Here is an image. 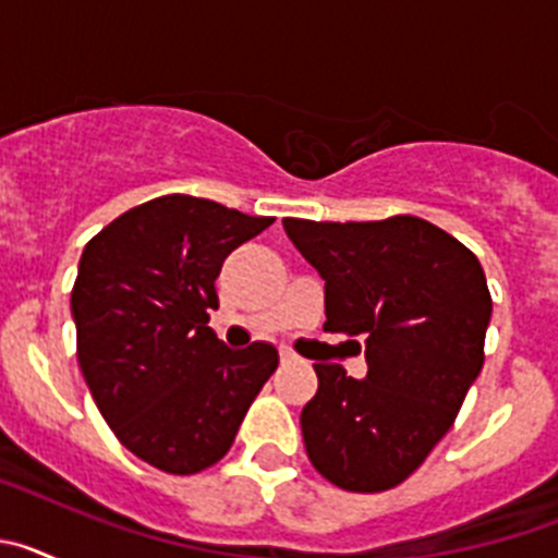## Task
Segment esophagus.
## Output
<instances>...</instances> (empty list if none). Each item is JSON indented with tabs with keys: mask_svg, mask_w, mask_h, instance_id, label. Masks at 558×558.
<instances>
[{
	"mask_svg": "<svg viewBox=\"0 0 558 558\" xmlns=\"http://www.w3.org/2000/svg\"><path fill=\"white\" fill-rule=\"evenodd\" d=\"M279 360H282V366H290V363H299V357H295V354L290 352V349H282V352H279Z\"/></svg>",
	"mask_w": 558,
	"mask_h": 558,
	"instance_id": "34e87169",
	"label": "esophagus"
}]
</instances>
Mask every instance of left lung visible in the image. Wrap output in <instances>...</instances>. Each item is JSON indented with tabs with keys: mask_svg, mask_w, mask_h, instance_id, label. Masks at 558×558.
I'll use <instances>...</instances> for the list:
<instances>
[{
	"mask_svg": "<svg viewBox=\"0 0 558 558\" xmlns=\"http://www.w3.org/2000/svg\"><path fill=\"white\" fill-rule=\"evenodd\" d=\"M282 223L324 279V329L366 340V379L313 366L318 391L302 411L310 461L338 489H393L447 436L483 368L492 295L481 263L413 215Z\"/></svg>",
	"mask_w": 558,
	"mask_h": 558,
	"instance_id": "obj_1",
	"label": "left lung"
}]
</instances>
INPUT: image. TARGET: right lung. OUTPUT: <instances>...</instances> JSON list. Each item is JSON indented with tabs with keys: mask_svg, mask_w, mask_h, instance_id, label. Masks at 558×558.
Instances as JSON below:
<instances>
[{
	"mask_svg": "<svg viewBox=\"0 0 558 558\" xmlns=\"http://www.w3.org/2000/svg\"><path fill=\"white\" fill-rule=\"evenodd\" d=\"M270 223L161 195L83 248L72 288L77 363L113 436L156 470L195 475L218 463L279 366L270 343L231 352L206 327L223 259Z\"/></svg>",
	"mask_w": 558,
	"mask_h": 558,
	"instance_id": "right-lung-1",
	"label": "right lung"
}]
</instances>
